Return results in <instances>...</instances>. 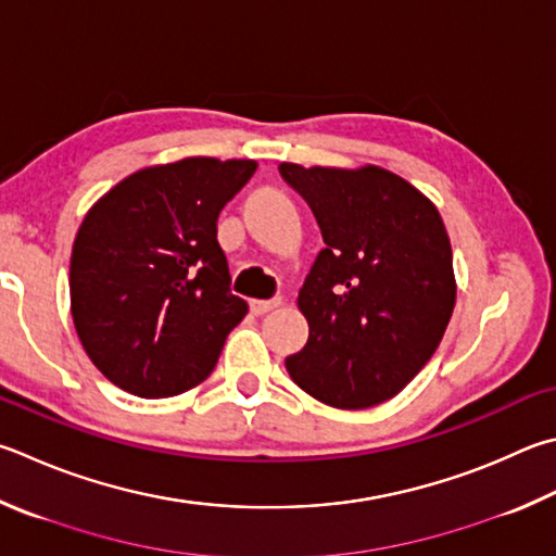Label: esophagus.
I'll list each match as a JSON object with an SVG mask.
<instances>
[{
	"label": "esophagus",
	"mask_w": 556,
	"mask_h": 556,
	"mask_svg": "<svg viewBox=\"0 0 556 556\" xmlns=\"http://www.w3.org/2000/svg\"><path fill=\"white\" fill-rule=\"evenodd\" d=\"M281 304V299H269V301H262V299H252L250 301V311L255 313V316H262V313H267L271 308H277Z\"/></svg>",
	"instance_id": "obj_1"
}]
</instances>
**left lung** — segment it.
<instances>
[{
    "mask_svg": "<svg viewBox=\"0 0 556 556\" xmlns=\"http://www.w3.org/2000/svg\"><path fill=\"white\" fill-rule=\"evenodd\" d=\"M279 175L326 243L299 291L308 340L287 357L289 377L332 408L377 406L426 367L452 318L457 281L440 211L377 165L281 163Z\"/></svg>",
    "mask_w": 556,
    "mask_h": 556,
    "instance_id": "8db88e82",
    "label": "left lung"
}]
</instances>
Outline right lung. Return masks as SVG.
I'll return each mask as SVG.
<instances>
[{"mask_svg":"<svg viewBox=\"0 0 556 556\" xmlns=\"http://www.w3.org/2000/svg\"><path fill=\"white\" fill-rule=\"evenodd\" d=\"M255 160L185 157L138 169L87 211L70 257V308L89 359L140 399L194 389L248 304L230 294L220 208Z\"/></svg>","mask_w":556,"mask_h":556,"instance_id":"add662e5","label":"right lung"}]
</instances>
